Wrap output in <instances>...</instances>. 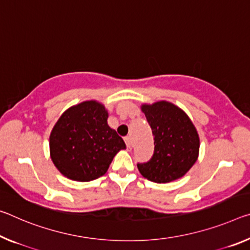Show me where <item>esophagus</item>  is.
Returning <instances> with one entry per match:
<instances>
[{
  "label": "esophagus",
  "mask_w": 250,
  "mask_h": 250,
  "mask_svg": "<svg viewBox=\"0 0 250 250\" xmlns=\"http://www.w3.org/2000/svg\"><path fill=\"white\" fill-rule=\"evenodd\" d=\"M125 145H126V146H128L129 149H131L132 148V139H131V137L130 136H126V137H125Z\"/></svg>",
  "instance_id": "34e87169"
}]
</instances>
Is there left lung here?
<instances>
[{
  "label": "left lung",
  "instance_id": "8db88e82",
  "mask_svg": "<svg viewBox=\"0 0 250 250\" xmlns=\"http://www.w3.org/2000/svg\"><path fill=\"white\" fill-rule=\"evenodd\" d=\"M146 121L152 130L154 150L146 162H138L142 176L166 184L185 175L197 161L199 137L184 111L170 102L144 104Z\"/></svg>",
  "mask_w": 250,
  "mask_h": 250
}]
</instances>
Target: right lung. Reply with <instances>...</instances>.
<instances>
[{
  "label": "right lung",
  "mask_w": 250,
  "mask_h": 250,
  "mask_svg": "<svg viewBox=\"0 0 250 250\" xmlns=\"http://www.w3.org/2000/svg\"><path fill=\"white\" fill-rule=\"evenodd\" d=\"M102 104L85 101L65 111L50 136V152L55 167L75 181H91L104 176L119 150L122 138L106 124Z\"/></svg>",
  "instance_id": "right-lung-1"
}]
</instances>
